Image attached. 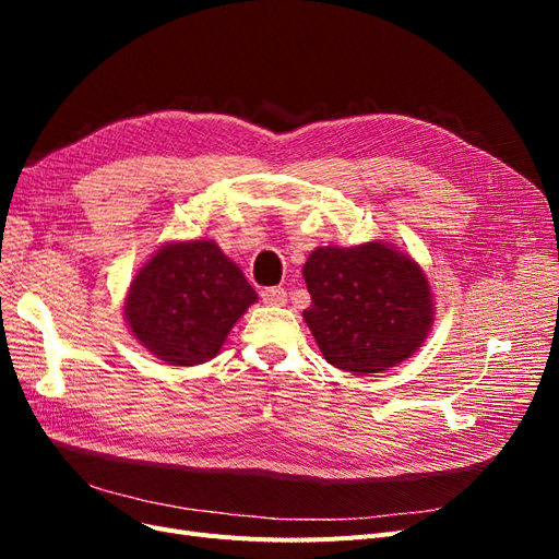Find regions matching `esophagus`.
<instances>
[{
	"label": "esophagus",
	"instance_id": "obj_1",
	"mask_svg": "<svg viewBox=\"0 0 559 559\" xmlns=\"http://www.w3.org/2000/svg\"><path fill=\"white\" fill-rule=\"evenodd\" d=\"M261 300L265 302V306H284L286 292L280 289V286H267V289L261 292Z\"/></svg>",
	"mask_w": 559,
	"mask_h": 559
}]
</instances>
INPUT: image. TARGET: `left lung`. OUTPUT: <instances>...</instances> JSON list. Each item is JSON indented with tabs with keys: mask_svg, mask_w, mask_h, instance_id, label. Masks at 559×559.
Here are the masks:
<instances>
[{
	"mask_svg": "<svg viewBox=\"0 0 559 559\" xmlns=\"http://www.w3.org/2000/svg\"><path fill=\"white\" fill-rule=\"evenodd\" d=\"M310 308L302 319L324 359L368 376L408 359L425 343L433 302L421 267L384 242L319 247L302 265Z\"/></svg>",
	"mask_w": 559,
	"mask_h": 559,
	"instance_id": "8db88e82",
	"label": "left lung"
}]
</instances>
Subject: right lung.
I'll return each instance as SVG.
<instances>
[{
	"label": "right lung",
	"mask_w": 559,
	"mask_h": 559,
	"mask_svg": "<svg viewBox=\"0 0 559 559\" xmlns=\"http://www.w3.org/2000/svg\"><path fill=\"white\" fill-rule=\"evenodd\" d=\"M257 292L212 240L167 245L132 280L126 319L140 345L173 366L210 361Z\"/></svg>",
	"instance_id": "right-lung-1"
}]
</instances>
